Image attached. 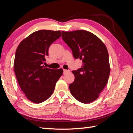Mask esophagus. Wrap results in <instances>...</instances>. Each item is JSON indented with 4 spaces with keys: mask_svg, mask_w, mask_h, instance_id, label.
Returning a JSON list of instances; mask_svg holds the SVG:
<instances>
[{
    "mask_svg": "<svg viewBox=\"0 0 133 133\" xmlns=\"http://www.w3.org/2000/svg\"><path fill=\"white\" fill-rule=\"evenodd\" d=\"M69 71H70V70H65V69L63 70V72H64V74L68 73V72H69Z\"/></svg>",
    "mask_w": 133,
    "mask_h": 133,
    "instance_id": "esophagus-1",
    "label": "esophagus"
}]
</instances>
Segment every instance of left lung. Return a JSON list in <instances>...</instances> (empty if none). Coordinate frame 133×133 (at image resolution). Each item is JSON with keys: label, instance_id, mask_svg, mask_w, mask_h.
<instances>
[{"label": "left lung", "instance_id": "left-lung-1", "mask_svg": "<svg viewBox=\"0 0 133 133\" xmlns=\"http://www.w3.org/2000/svg\"><path fill=\"white\" fill-rule=\"evenodd\" d=\"M62 37L71 49L74 57L83 62L80 69L72 71L75 79L69 85L71 94L81 103L93 102L100 96L109 80L110 67L106 46L88 31H63Z\"/></svg>", "mask_w": 133, "mask_h": 133}]
</instances>
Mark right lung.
Instances as JSON below:
<instances>
[{"mask_svg":"<svg viewBox=\"0 0 133 133\" xmlns=\"http://www.w3.org/2000/svg\"><path fill=\"white\" fill-rule=\"evenodd\" d=\"M62 35L60 31L40 30L23 39L17 46L14 60V70L22 90L29 100L40 103L53 94L56 83L63 70L45 67L51 44Z\"/></svg>","mask_w":133,"mask_h":133,"instance_id":"add662e5","label":"right lung"}]
</instances>
